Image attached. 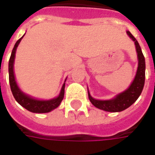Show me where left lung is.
Masks as SVG:
<instances>
[{
    "mask_svg": "<svg viewBox=\"0 0 155 155\" xmlns=\"http://www.w3.org/2000/svg\"><path fill=\"white\" fill-rule=\"evenodd\" d=\"M127 35L135 42L136 50L137 52L138 58V67L137 70L135 79L132 81L129 88L120 93L114 98L110 100H97L94 99L88 91V97L91 103L96 108L103 109L108 112H120L129 108L131 104L135 103L137 99L139 97L143 89L144 82H145V58L142 52L139 43L136 40V38L130 34V31H126Z\"/></svg>",
    "mask_w": 155,
    "mask_h": 155,
    "instance_id": "obj_1",
    "label": "left lung"
}]
</instances>
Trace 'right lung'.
Here are the masks:
<instances>
[{"mask_svg": "<svg viewBox=\"0 0 155 155\" xmlns=\"http://www.w3.org/2000/svg\"><path fill=\"white\" fill-rule=\"evenodd\" d=\"M23 37L20 38L19 40L16 42L14 47L12 49V51L10 59H9L8 71H9V83H10L11 91L16 101L21 106H23L24 108H26L27 110H29L32 113H48L51 110H53L54 108H58L59 106V104H61V102H62V100H63L64 97L65 83L62 86V89H61V91H60V94L58 95V97L51 100L35 99L33 97L25 94L23 91L20 90L15 81V76H14V72H13V64H14V58H15L17 47H18Z\"/></svg>", "mask_w": 155, "mask_h": 155, "instance_id": "1", "label": "right lung"}]
</instances>
